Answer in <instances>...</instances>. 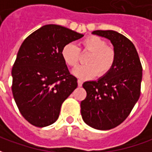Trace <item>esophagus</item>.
Listing matches in <instances>:
<instances>
[{
  "mask_svg": "<svg viewBox=\"0 0 152 152\" xmlns=\"http://www.w3.org/2000/svg\"><path fill=\"white\" fill-rule=\"evenodd\" d=\"M77 82H78V86H80H80H82V85H83V80H77Z\"/></svg>",
  "mask_w": 152,
  "mask_h": 152,
  "instance_id": "1",
  "label": "esophagus"
}]
</instances>
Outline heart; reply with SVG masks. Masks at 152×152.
<instances>
[{"mask_svg":"<svg viewBox=\"0 0 152 152\" xmlns=\"http://www.w3.org/2000/svg\"><path fill=\"white\" fill-rule=\"evenodd\" d=\"M80 50L89 51L90 54L86 58V65L76 67L72 73L82 79L92 78L96 74L99 76L106 75L112 69L115 61V52L112 47L107 46V42L97 36L85 38L78 48L75 44L68 43L62 50L64 62L70 66H76L80 59Z\"/></svg>","mask_w":152,"mask_h":152,"instance_id":"obj_1","label":"heart"}]
</instances>
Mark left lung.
Returning a JSON list of instances; mask_svg holds the SVG:
<instances>
[{"label":"left lung","mask_w":152,"mask_h":152,"mask_svg":"<svg viewBox=\"0 0 152 152\" xmlns=\"http://www.w3.org/2000/svg\"><path fill=\"white\" fill-rule=\"evenodd\" d=\"M92 34L112 42L115 61L112 69L98 80L83 84L87 96L80 102V112L89 126L108 130L128 117L139 99L142 67L136 48L124 36L112 30H97Z\"/></svg>","instance_id":"left-lung-1"}]
</instances>
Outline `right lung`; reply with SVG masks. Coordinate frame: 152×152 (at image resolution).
Returning a JSON list of instances; mask_svg holds the SVG:
<instances>
[{
	"instance_id": "add662e5",
	"label": "right lung",
	"mask_w": 152,
	"mask_h": 152,
	"mask_svg": "<svg viewBox=\"0 0 152 152\" xmlns=\"http://www.w3.org/2000/svg\"><path fill=\"white\" fill-rule=\"evenodd\" d=\"M84 35L59 25L48 24L26 38L12 68V92L19 112L37 127L53 124L65 99L76 89L62 57L66 44Z\"/></svg>"
}]
</instances>
